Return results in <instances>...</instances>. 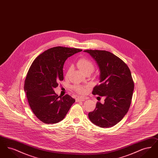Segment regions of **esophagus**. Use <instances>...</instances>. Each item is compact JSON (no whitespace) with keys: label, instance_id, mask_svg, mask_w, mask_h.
<instances>
[{"label":"esophagus","instance_id":"esophagus-1","mask_svg":"<svg viewBox=\"0 0 158 158\" xmlns=\"http://www.w3.org/2000/svg\"><path fill=\"white\" fill-rule=\"evenodd\" d=\"M85 101V98L82 97H77L76 98V102H79V101Z\"/></svg>","mask_w":158,"mask_h":158}]
</instances>
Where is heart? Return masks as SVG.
I'll return each mask as SVG.
<instances>
[{
	"instance_id": "obj_1",
	"label": "heart",
	"mask_w": 158,
	"mask_h": 158,
	"mask_svg": "<svg viewBox=\"0 0 158 158\" xmlns=\"http://www.w3.org/2000/svg\"><path fill=\"white\" fill-rule=\"evenodd\" d=\"M77 67L85 74L88 73H92L95 69L94 63L90 60L86 58H82L78 60L77 62ZM70 72H71V68H69L68 69L67 73H66V76H69ZM73 88L76 92L81 94H84L86 90V88L82 86L76 85L73 87Z\"/></svg>"
}]
</instances>
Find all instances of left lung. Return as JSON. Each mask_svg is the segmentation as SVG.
<instances>
[{
  "instance_id": "left-lung-1",
  "label": "left lung",
  "mask_w": 158,
  "mask_h": 158,
  "mask_svg": "<svg viewBox=\"0 0 158 158\" xmlns=\"http://www.w3.org/2000/svg\"><path fill=\"white\" fill-rule=\"evenodd\" d=\"M99 70V85L93 95L105 97L104 103L98 102L94 111L88 114L92 123L100 127H113L128 111L134 90V82L127 65L113 53L105 50H86Z\"/></svg>"
}]
</instances>
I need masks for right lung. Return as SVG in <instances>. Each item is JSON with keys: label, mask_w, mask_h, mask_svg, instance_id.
Segmentation results:
<instances>
[{"label": "right lung", "mask_w": 158, "mask_h": 158, "mask_svg": "<svg viewBox=\"0 0 158 158\" xmlns=\"http://www.w3.org/2000/svg\"><path fill=\"white\" fill-rule=\"evenodd\" d=\"M82 50L55 47L39 55L26 76L24 90L31 109L40 120L55 124L66 115L75 99L69 95L58 96L54 89L63 80L65 61Z\"/></svg>", "instance_id": "obj_1"}]
</instances>
